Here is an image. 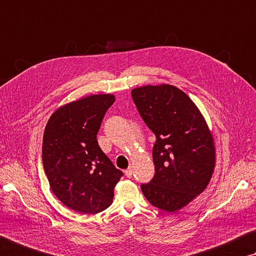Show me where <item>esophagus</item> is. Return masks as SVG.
Listing matches in <instances>:
<instances>
[{
  "instance_id": "34e87169",
  "label": "esophagus",
  "mask_w": 256,
  "mask_h": 256,
  "mask_svg": "<svg viewBox=\"0 0 256 256\" xmlns=\"http://www.w3.org/2000/svg\"><path fill=\"white\" fill-rule=\"evenodd\" d=\"M125 176H126L128 178H131V176H133V169H132V166H130V168H128L126 170H125Z\"/></svg>"
}]
</instances>
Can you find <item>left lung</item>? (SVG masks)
I'll list each match as a JSON object with an SVG mask.
<instances>
[{
	"label": "left lung",
	"mask_w": 256,
	"mask_h": 256,
	"mask_svg": "<svg viewBox=\"0 0 256 256\" xmlns=\"http://www.w3.org/2000/svg\"><path fill=\"white\" fill-rule=\"evenodd\" d=\"M132 98L156 134V174L141 189L151 205L168 212L187 206L210 181L216 164L214 136L190 97L169 84L132 90Z\"/></svg>",
	"instance_id": "left-lung-1"
}]
</instances>
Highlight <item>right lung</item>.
<instances>
[{"label":"right lung","instance_id":"add662e5","mask_svg":"<svg viewBox=\"0 0 256 256\" xmlns=\"http://www.w3.org/2000/svg\"><path fill=\"white\" fill-rule=\"evenodd\" d=\"M113 94L84 97L60 106L46 125L42 164L52 192L64 206L97 214L113 202L122 171L116 169L96 136Z\"/></svg>","mask_w":256,"mask_h":256}]
</instances>
